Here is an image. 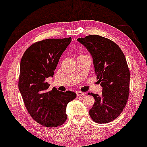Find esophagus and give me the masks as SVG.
I'll list each match as a JSON object with an SVG mask.
<instances>
[{
    "label": "esophagus",
    "instance_id": "esophagus-1",
    "mask_svg": "<svg viewBox=\"0 0 147 147\" xmlns=\"http://www.w3.org/2000/svg\"><path fill=\"white\" fill-rule=\"evenodd\" d=\"M84 95H85L84 92H76L77 96H84Z\"/></svg>",
    "mask_w": 147,
    "mask_h": 147
}]
</instances>
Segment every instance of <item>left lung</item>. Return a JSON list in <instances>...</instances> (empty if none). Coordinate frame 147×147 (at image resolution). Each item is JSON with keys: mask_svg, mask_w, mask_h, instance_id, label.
<instances>
[{"mask_svg": "<svg viewBox=\"0 0 147 147\" xmlns=\"http://www.w3.org/2000/svg\"><path fill=\"white\" fill-rule=\"evenodd\" d=\"M91 54L98 82L102 87L100 96L94 98L89 114L93 121L106 123L122 113L129 95L130 71L123 53L115 42L99 35L77 39Z\"/></svg>", "mask_w": 147, "mask_h": 147, "instance_id": "obj_1", "label": "left lung"}]
</instances>
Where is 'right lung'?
I'll use <instances>...</instances> for the list:
<instances>
[{"label":"right lung","mask_w":147,"mask_h":147,"mask_svg":"<svg viewBox=\"0 0 147 147\" xmlns=\"http://www.w3.org/2000/svg\"><path fill=\"white\" fill-rule=\"evenodd\" d=\"M71 38H49L29 47L22 57L18 89L29 114L38 123L47 127L62 125L67 116L66 107L76 98L74 92H62L46 82L53 76L60 58Z\"/></svg>","instance_id":"obj_1"}]
</instances>
